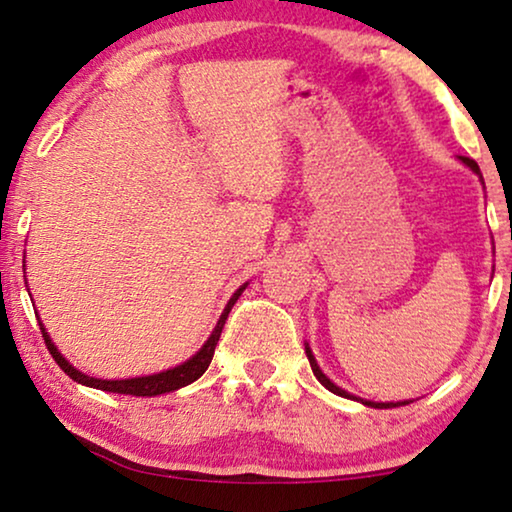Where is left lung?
<instances>
[{
  "label": "left lung",
  "instance_id": "obj_1",
  "mask_svg": "<svg viewBox=\"0 0 512 512\" xmlns=\"http://www.w3.org/2000/svg\"><path fill=\"white\" fill-rule=\"evenodd\" d=\"M459 160L461 163H464L468 170H473L475 174H478L480 177V181H482V172H480V167H478V163H475L473 158H466V156H459ZM482 186H485V181H482ZM305 354H307V361H310V366H312V373H314V377H317V380L324 384V387L328 389V391H333V394H338V396H342V398H356V396H352L349 394V391H345L342 387H338V384H335L333 380H328V377L324 375V370L319 368V363H317V359H314V354H312V349H310V345H305ZM359 401L363 403V405H368V408H398V405H405V403H410V401H398V403H375V401H363V398H359Z\"/></svg>",
  "mask_w": 512,
  "mask_h": 512
}]
</instances>
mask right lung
<instances>
[{
    "label": "right lung",
    "mask_w": 512,
    "mask_h": 512,
    "mask_svg": "<svg viewBox=\"0 0 512 512\" xmlns=\"http://www.w3.org/2000/svg\"><path fill=\"white\" fill-rule=\"evenodd\" d=\"M247 284H242L240 289H237L233 296H230L226 310L221 312V317H219V321H216L214 331L207 338L205 345H202L198 352L191 356V359H186L184 363H179V366H174V368H167V370H163V373L142 375V377H128V380H100V377H90L86 373H81V370H76L72 363H69L65 356L58 352V347H55V342L51 340V335L46 333V328H44V324H41V319H39V328H41V335H44V342H46L48 352H51V356L55 359V363H58V366L65 370V373L72 377L74 382L86 384V387H93V389L109 391V394H125V396H160V394H170V391H177L181 387H186V384L195 382L209 368V363H212V356H214V349H216V342H219V338H221L223 324H226L230 310H233V305L237 303V298L242 296V291L247 289Z\"/></svg>",
    "instance_id": "add662e5"
}]
</instances>
